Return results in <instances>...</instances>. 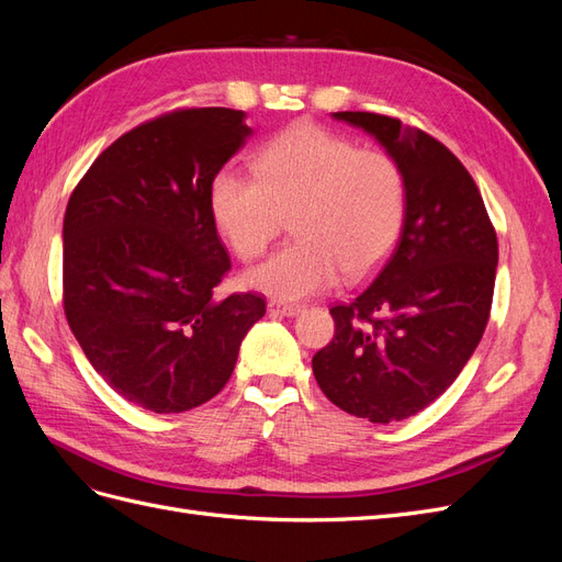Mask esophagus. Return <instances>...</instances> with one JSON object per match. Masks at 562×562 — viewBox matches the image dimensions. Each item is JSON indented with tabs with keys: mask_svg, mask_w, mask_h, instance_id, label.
<instances>
[{
	"mask_svg": "<svg viewBox=\"0 0 562 562\" xmlns=\"http://www.w3.org/2000/svg\"><path fill=\"white\" fill-rule=\"evenodd\" d=\"M267 312H269V316H295L302 312V307L300 304H283V302L271 300L267 304Z\"/></svg>",
	"mask_w": 562,
	"mask_h": 562,
	"instance_id": "34e87169",
	"label": "esophagus"
}]
</instances>
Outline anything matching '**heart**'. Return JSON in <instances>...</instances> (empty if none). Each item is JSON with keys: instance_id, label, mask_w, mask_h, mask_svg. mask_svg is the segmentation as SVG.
Returning a JSON list of instances; mask_svg holds the SVG:
<instances>
[{"instance_id": "obj_1", "label": "heart", "mask_w": 562, "mask_h": 562, "mask_svg": "<svg viewBox=\"0 0 562 562\" xmlns=\"http://www.w3.org/2000/svg\"><path fill=\"white\" fill-rule=\"evenodd\" d=\"M255 178L220 168L209 203L236 258L267 252L291 215L295 239L252 269L246 283L279 300L330 288L339 271L356 281L394 248L405 223L403 168L384 149L300 122L277 133L252 157Z\"/></svg>"}]
</instances>
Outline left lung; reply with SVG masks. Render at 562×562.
I'll list each match as a JSON object with an SVG mask.
<instances>
[{"label":"left lung","instance_id":"8db88e82","mask_svg":"<svg viewBox=\"0 0 562 562\" xmlns=\"http://www.w3.org/2000/svg\"><path fill=\"white\" fill-rule=\"evenodd\" d=\"M375 135L407 184L401 239L375 279L330 310L335 335L314 378L337 407L375 424L431 405L485 333L497 234L471 173L434 135L375 112H335Z\"/></svg>","mask_w":562,"mask_h":562}]
</instances>
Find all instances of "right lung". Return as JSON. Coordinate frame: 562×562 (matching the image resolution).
Wrapping results in <instances>:
<instances>
[{
  "label": "right lung",
  "instance_id": "obj_1",
  "mask_svg": "<svg viewBox=\"0 0 562 562\" xmlns=\"http://www.w3.org/2000/svg\"><path fill=\"white\" fill-rule=\"evenodd\" d=\"M250 133L241 110L166 112L114 140L67 201L65 318L98 375L145 411L211 401L267 312L258 293L213 295L232 262L211 180Z\"/></svg>",
  "mask_w": 562,
  "mask_h": 562
}]
</instances>
